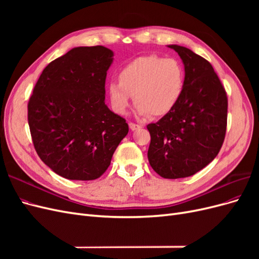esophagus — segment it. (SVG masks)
<instances>
[{"label": "esophagus", "mask_w": 259, "mask_h": 259, "mask_svg": "<svg viewBox=\"0 0 259 259\" xmlns=\"http://www.w3.org/2000/svg\"><path fill=\"white\" fill-rule=\"evenodd\" d=\"M128 125H130V128H131L132 131H137V130H139V128H142V125H139V124H135V123L130 122Z\"/></svg>", "instance_id": "1"}]
</instances>
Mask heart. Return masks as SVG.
Wrapping results in <instances>:
<instances>
[{
    "mask_svg": "<svg viewBox=\"0 0 259 259\" xmlns=\"http://www.w3.org/2000/svg\"><path fill=\"white\" fill-rule=\"evenodd\" d=\"M117 80L107 85L114 112L126 113L134 97L140 115L161 117L173 110L182 97L185 70L177 59L149 55L122 67Z\"/></svg>",
    "mask_w": 259,
    "mask_h": 259,
    "instance_id": "b5f03b06",
    "label": "heart"
}]
</instances>
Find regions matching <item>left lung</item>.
<instances>
[{
  "label": "left lung",
  "instance_id": "left-lung-1",
  "mask_svg": "<svg viewBox=\"0 0 259 259\" xmlns=\"http://www.w3.org/2000/svg\"><path fill=\"white\" fill-rule=\"evenodd\" d=\"M185 66V89L178 104L147 125L148 160L155 173L176 179L194 175L213 161L223 146L228 99L209 62L191 50L168 45Z\"/></svg>",
  "mask_w": 259,
  "mask_h": 259
}]
</instances>
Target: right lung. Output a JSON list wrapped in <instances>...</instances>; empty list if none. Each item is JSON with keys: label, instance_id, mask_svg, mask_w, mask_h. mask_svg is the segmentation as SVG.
<instances>
[{"label": "right lung", "instance_id": "right-lung-1", "mask_svg": "<svg viewBox=\"0 0 259 259\" xmlns=\"http://www.w3.org/2000/svg\"><path fill=\"white\" fill-rule=\"evenodd\" d=\"M113 52L80 46L45 67L28 104V123L40 159L70 180H94L110 165L128 125L105 104Z\"/></svg>", "mask_w": 259, "mask_h": 259}]
</instances>
